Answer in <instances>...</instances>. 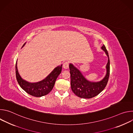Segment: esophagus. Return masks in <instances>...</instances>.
<instances>
[{"mask_svg": "<svg viewBox=\"0 0 133 133\" xmlns=\"http://www.w3.org/2000/svg\"><path fill=\"white\" fill-rule=\"evenodd\" d=\"M63 68L65 69H67L68 68V67H69V64H68V62H65L64 64H63Z\"/></svg>", "mask_w": 133, "mask_h": 133, "instance_id": "esophagus-1", "label": "esophagus"}]
</instances>
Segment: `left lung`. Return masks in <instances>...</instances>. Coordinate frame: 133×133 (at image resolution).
<instances>
[{
    "mask_svg": "<svg viewBox=\"0 0 133 133\" xmlns=\"http://www.w3.org/2000/svg\"><path fill=\"white\" fill-rule=\"evenodd\" d=\"M101 49L105 52L108 57L106 66V72L104 77L98 82H92L87 79L83 74L72 63L69 65L70 74L71 88L73 92L78 97L82 98H91L102 92L105 88L109 76L110 62L107 50L104 45Z\"/></svg>",
    "mask_w": 133,
    "mask_h": 133,
    "instance_id": "obj_1",
    "label": "left lung"
}]
</instances>
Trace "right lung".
Returning <instances> with one entry per match:
<instances>
[{
	"label": "right lung",
	"instance_id": "add662e5",
	"mask_svg": "<svg viewBox=\"0 0 133 133\" xmlns=\"http://www.w3.org/2000/svg\"><path fill=\"white\" fill-rule=\"evenodd\" d=\"M25 43L22 47H23ZM63 65L55 67L44 79L35 83H30L24 79L18 72L17 60L16 64V76L17 82L21 88L31 96L39 97L46 95L53 88L56 79L62 72Z\"/></svg>",
	"mask_w": 133,
	"mask_h": 133
}]
</instances>
